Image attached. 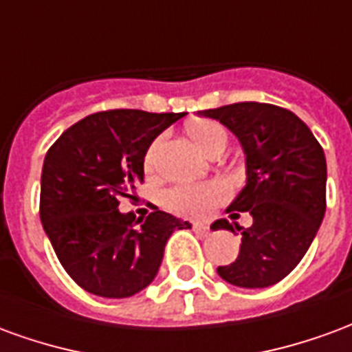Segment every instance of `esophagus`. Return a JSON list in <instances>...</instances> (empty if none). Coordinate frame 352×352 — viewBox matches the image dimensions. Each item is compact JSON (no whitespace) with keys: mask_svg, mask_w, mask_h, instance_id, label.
<instances>
[{"mask_svg":"<svg viewBox=\"0 0 352 352\" xmlns=\"http://www.w3.org/2000/svg\"><path fill=\"white\" fill-rule=\"evenodd\" d=\"M190 226L198 236H209V228H207L206 224H201V222H192Z\"/></svg>","mask_w":352,"mask_h":352,"instance_id":"esophagus-1","label":"esophagus"}]
</instances>
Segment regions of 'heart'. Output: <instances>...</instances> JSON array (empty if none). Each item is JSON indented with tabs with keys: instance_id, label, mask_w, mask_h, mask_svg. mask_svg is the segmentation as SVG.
I'll return each instance as SVG.
<instances>
[{
	"instance_id": "1",
	"label": "heart",
	"mask_w": 352,
	"mask_h": 352,
	"mask_svg": "<svg viewBox=\"0 0 352 352\" xmlns=\"http://www.w3.org/2000/svg\"><path fill=\"white\" fill-rule=\"evenodd\" d=\"M188 135L192 141L206 154L214 153L217 148H224L228 143V133L221 124L214 120H199L188 128ZM160 141H156L146 151L145 168L146 171L156 169ZM228 196V188L222 183H201V184H179L164 192V204L171 211L184 217H206L213 211L214 207L222 204Z\"/></svg>"
}]
</instances>
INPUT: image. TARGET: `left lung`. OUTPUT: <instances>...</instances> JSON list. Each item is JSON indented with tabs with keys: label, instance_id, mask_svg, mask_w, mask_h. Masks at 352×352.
<instances>
[{
	"label": "left lung",
	"instance_id": "left-lung-1",
	"mask_svg": "<svg viewBox=\"0 0 352 352\" xmlns=\"http://www.w3.org/2000/svg\"><path fill=\"white\" fill-rule=\"evenodd\" d=\"M224 124L243 146L247 184L228 211H249L236 262L219 265L222 279L243 288L272 287L300 264L326 211V158L303 120L272 103L243 101L199 111Z\"/></svg>",
	"mask_w": 352,
	"mask_h": 352
}]
</instances>
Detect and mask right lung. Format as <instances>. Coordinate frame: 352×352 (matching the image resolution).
<instances>
[{
	"label": "right lung",
	"mask_w": 352,
	"mask_h": 352,
	"mask_svg": "<svg viewBox=\"0 0 352 352\" xmlns=\"http://www.w3.org/2000/svg\"><path fill=\"white\" fill-rule=\"evenodd\" d=\"M186 113L101 111L73 124L43 162L41 214L60 264L80 288L101 298H130L148 287L164 247L188 222L166 211L135 221L118 199L143 183V162L162 131Z\"/></svg>",
	"instance_id": "right-lung-1"
}]
</instances>
